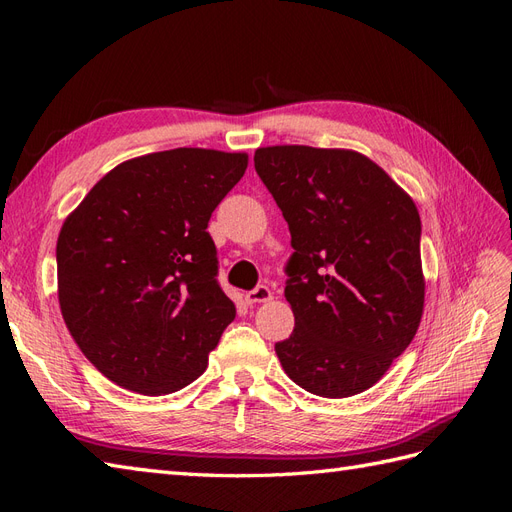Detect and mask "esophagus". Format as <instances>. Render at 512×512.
<instances>
[{
  "label": "esophagus",
  "mask_w": 512,
  "mask_h": 512,
  "mask_svg": "<svg viewBox=\"0 0 512 512\" xmlns=\"http://www.w3.org/2000/svg\"><path fill=\"white\" fill-rule=\"evenodd\" d=\"M273 297V292H271V288L269 286H265V284H260V286H256L254 290H250L245 294V301L250 303V305H256V303H265V301H269Z\"/></svg>",
  "instance_id": "esophagus-1"
}]
</instances>
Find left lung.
<instances>
[{"label": "left lung", "mask_w": 512, "mask_h": 512, "mask_svg": "<svg viewBox=\"0 0 512 512\" xmlns=\"http://www.w3.org/2000/svg\"><path fill=\"white\" fill-rule=\"evenodd\" d=\"M256 173L282 209L292 256L294 331L275 344L301 389L342 399L371 389L423 316L421 218L414 200L363 153L262 147Z\"/></svg>", "instance_id": "8db88e82"}]
</instances>
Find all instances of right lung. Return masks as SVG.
<instances>
[{
  "mask_svg": "<svg viewBox=\"0 0 512 512\" xmlns=\"http://www.w3.org/2000/svg\"><path fill=\"white\" fill-rule=\"evenodd\" d=\"M245 168V153H149L106 173L61 226V316L91 365L123 389L188 386L235 320L207 226Z\"/></svg>",
  "mask_w": 512,
  "mask_h": 512,
  "instance_id": "1",
  "label": "right lung"
}]
</instances>
